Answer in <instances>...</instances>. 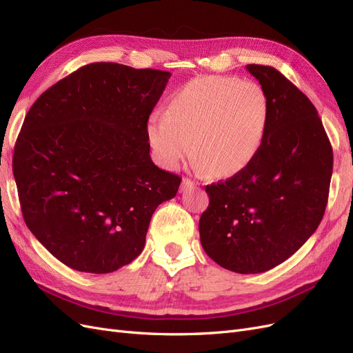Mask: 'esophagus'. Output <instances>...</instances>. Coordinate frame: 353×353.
I'll return each mask as SVG.
<instances>
[{
    "label": "esophagus",
    "instance_id": "obj_1",
    "mask_svg": "<svg viewBox=\"0 0 353 353\" xmlns=\"http://www.w3.org/2000/svg\"><path fill=\"white\" fill-rule=\"evenodd\" d=\"M197 187V184L194 183V181H191L190 178H184L183 179V183H181V191H187V190H193V188H196Z\"/></svg>",
    "mask_w": 353,
    "mask_h": 353
}]
</instances>
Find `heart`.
Instances as JSON below:
<instances>
[{"mask_svg":"<svg viewBox=\"0 0 353 353\" xmlns=\"http://www.w3.org/2000/svg\"><path fill=\"white\" fill-rule=\"evenodd\" d=\"M268 95L258 82L234 77H199L178 88L168 113L154 110L147 138L165 169L191 152L200 170L218 178L240 174L258 156L270 123Z\"/></svg>","mask_w":353,"mask_h":353,"instance_id":"heart-1","label":"heart"}]
</instances>
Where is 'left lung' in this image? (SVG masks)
I'll return each instance as SVG.
<instances>
[{"mask_svg":"<svg viewBox=\"0 0 353 353\" xmlns=\"http://www.w3.org/2000/svg\"><path fill=\"white\" fill-rule=\"evenodd\" d=\"M245 69L268 95V130L248 168L206 187L199 231L203 249L222 268L259 274L290 258L318 228L333 148L315 105L284 74L262 65Z\"/></svg>","mask_w":353,"mask_h":353,"instance_id":"1","label":"left lung"}]
</instances>
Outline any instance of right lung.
I'll return each instance as SVG.
<instances>
[{"mask_svg": "<svg viewBox=\"0 0 353 353\" xmlns=\"http://www.w3.org/2000/svg\"><path fill=\"white\" fill-rule=\"evenodd\" d=\"M169 72L91 63L34 103L13 174L30 232L69 268L109 274L144 249L160 203L181 178L150 157L147 121Z\"/></svg>", "mask_w": 353, "mask_h": 353, "instance_id": "add662e5", "label": "right lung"}]
</instances>
